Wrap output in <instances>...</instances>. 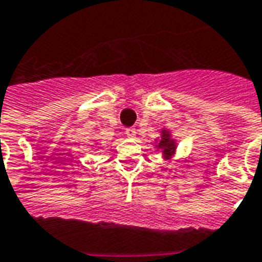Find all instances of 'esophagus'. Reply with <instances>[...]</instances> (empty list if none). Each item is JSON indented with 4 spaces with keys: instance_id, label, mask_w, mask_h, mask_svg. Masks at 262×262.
Returning a JSON list of instances; mask_svg holds the SVG:
<instances>
[{
    "instance_id": "34e87169",
    "label": "esophagus",
    "mask_w": 262,
    "mask_h": 262,
    "mask_svg": "<svg viewBox=\"0 0 262 262\" xmlns=\"http://www.w3.org/2000/svg\"><path fill=\"white\" fill-rule=\"evenodd\" d=\"M125 135L129 137V139H135V137H136V129H135V127H127L125 132Z\"/></svg>"
}]
</instances>
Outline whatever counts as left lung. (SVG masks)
<instances>
[{"instance_id": "1", "label": "left lung", "mask_w": 262, "mask_h": 262, "mask_svg": "<svg viewBox=\"0 0 262 262\" xmlns=\"http://www.w3.org/2000/svg\"><path fill=\"white\" fill-rule=\"evenodd\" d=\"M154 147L161 151V156L165 161H172L174 154L177 153V140L172 137L170 129L163 127L160 129V137H157Z\"/></svg>"}]
</instances>
